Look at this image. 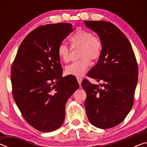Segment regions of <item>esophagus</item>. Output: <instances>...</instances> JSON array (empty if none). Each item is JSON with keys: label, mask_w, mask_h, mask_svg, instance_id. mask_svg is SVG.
I'll return each instance as SVG.
<instances>
[{"label": "esophagus", "mask_w": 147, "mask_h": 147, "mask_svg": "<svg viewBox=\"0 0 147 147\" xmlns=\"http://www.w3.org/2000/svg\"><path fill=\"white\" fill-rule=\"evenodd\" d=\"M76 78H77V80H78V84H79L80 86L82 82V78L81 77H77Z\"/></svg>", "instance_id": "esophagus-1"}]
</instances>
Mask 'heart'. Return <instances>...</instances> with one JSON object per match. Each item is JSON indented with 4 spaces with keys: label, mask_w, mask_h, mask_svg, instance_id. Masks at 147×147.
Returning a JSON list of instances; mask_svg holds the SVG:
<instances>
[{
    "label": "heart",
    "mask_w": 147,
    "mask_h": 147,
    "mask_svg": "<svg viewBox=\"0 0 147 147\" xmlns=\"http://www.w3.org/2000/svg\"><path fill=\"white\" fill-rule=\"evenodd\" d=\"M70 41L73 48H79V58L65 67V73L69 75L81 76L85 73L90 65L91 60H96L100 58L102 51V42L97 36H93L90 32L84 29H78L72 35ZM60 60L67 63L70 59V49L64 44H60L58 49Z\"/></svg>",
    "instance_id": "heart-1"
}]
</instances>
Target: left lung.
<instances>
[{"label":"left lung","mask_w":147,"mask_h":147,"mask_svg":"<svg viewBox=\"0 0 147 147\" xmlns=\"http://www.w3.org/2000/svg\"><path fill=\"white\" fill-rule=\"evenodd\" d=\"M86 26L96 32L102 42L98 63L82 83L86 93L85 108L90 123L96 127L107 129L123 121L134 104L138 82V67L132 47L125 35L115 25L103 21H85Z\"/></svg>","instance_id":"obj_1"}]
</instances>
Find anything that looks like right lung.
I'll return each instance as SVG.
<instances>
[{
  "mask_svg": "<svg viewBox=\"0 0 147 147\" xmlns=\"http://www.w3.org/2000/svg\"><path fill=\"white\" fill-rule=\"evenodd\" d=\"M69 23L46 24L29 33L11 65L14 100L24 119L42 132L59 128L68 98L78 89L73 76L62 77L58 49L71 32Z\"/></svg>",
  "mask_w": 147,
  "mask_h": 147,
  "instance_id": "1",
  "label": "right lung"
}]
</instances>
